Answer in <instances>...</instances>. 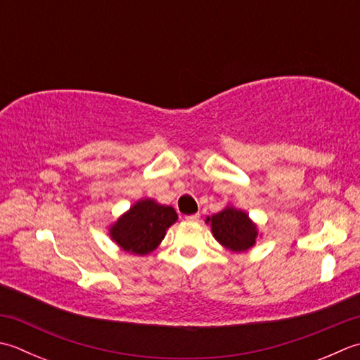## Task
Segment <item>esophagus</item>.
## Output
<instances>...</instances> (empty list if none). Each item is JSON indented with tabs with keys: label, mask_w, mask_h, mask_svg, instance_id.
<instances>
[{
	"label": "esophagus",
	"mask_w": 360,
	"mask_h": 360,
	"mask_svg": "<svg viewBox=\"0 0 360 360\" xmlns=\"http://www.w3.org/2000/svg\"><path fill=\"white\" fill-rule=\"evenodd\" d=\"M186 220H187V221H192V223H195V221H198V220H200V214L187 215V217H186Z\"/></svg>",
	"instance_id": "obj_1"
}]
</instances>
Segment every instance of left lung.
I'll use <instances>...</instances> for the list:
<instances>
[{"instance_id": "1", "label": "left lung", "mask_w": 360, "mask_h": 360, "mask_svg": "<svg viewBox=\"0 0 360 360\" xmlns=\"http://www.w3.org/2000/svg\"><path fill=\"white\" fill-rule=\"evenodd\" d=\"M206 223H210L217 240L231 251H246L256 243V224L240 209L229 206L221 212L207 217Z\"/></svg>"}]
</instances>
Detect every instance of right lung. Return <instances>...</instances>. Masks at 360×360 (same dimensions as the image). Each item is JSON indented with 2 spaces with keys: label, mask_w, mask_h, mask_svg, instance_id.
I'll list each match as a JSON object with an SVG mask.
<instances>
[{
  "label": "right lung",
  "mask_w": 360,
  "mask_h": 360,
  "mask_svg": "<svg viewBox=\"0 0 360 360\" xmlns=\"http://www.w3.org/2000/svg\"><path fill=\"white\" fill-rule=\"evenodd\" d=\"M176 220L178 214L172 206H162L153 200H140L112 224L109 232L112 240L123 251L145 256L158 248L167 229Z\"/></svg>",
  "instance_id": "obj_1"
}]
</instances>
